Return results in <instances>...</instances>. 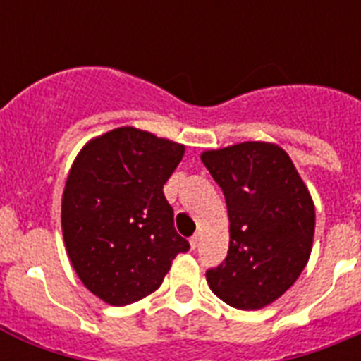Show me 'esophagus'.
I'll use <instances>...</instances> for the list:
<instances>
[{
	"mask_svg": "<svg viewBox=\"0 0 361 361\" xmlns=\"http://www.w3.org/2000/svg\"><path fill=\"white\" fill-rule=\"evenodd\" d=\"M199 242H200V235H193V237L190 238L191 250H197V247H199Z\"/></svg>",
	"mask_w": 361,
	"mask_h": 361,
	"instance_id": "obj_1",
	"label": "esophagus"
}]
</instances>
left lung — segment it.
Masks as SVG:
<instances>
[{"label":"left lung","instance_id":"obj_1","mask_svg":"<svg viewBox=\"0 0 361 361\" xmlns=\"http://www.w3.org/2000/svg\"><path fill=\"white\" fill-rule=\"evenodd\" d=\"M200 159L224 191L229 216L228 257L206 280L231 307H266L291 288L311 257V193L275 142H238L206 149Z\"/></svg>","mask_w":361,"mask_h":361}]
</instances>
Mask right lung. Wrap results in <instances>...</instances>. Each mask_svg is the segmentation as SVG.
<instances>
[{
    "mask_svg": "<svg viewBox=\"0 0 361 361\" xmlns=\"http://www.w3.org/2000/svg\"><path fill=\"white\" fill-rule=\"evenodd\" d=\"M186 146L133 126L94 137L78 153L61 199L73 271L110 305L157 291L171 260L190 250L162 188Z\"/></svg>",
    "mask_w": 361,
    "mask_h": 361,
    "instance_id": "1",
    "label": "right lung"
}]
</instances>
